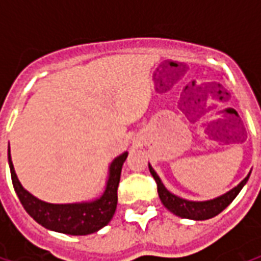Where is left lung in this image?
Listing matches in <instances>:
<instances>
[{"instance_id": "obj_1", "label": "left lung", "mask_w": 261, "mask_h": 261, "mask_svg": "<svg viewBox=\"0 0 261 261\" xmlns=\"http://www.w3.org/2000/svg\"><path fill=\"white\" fill-rule=\"evenodd\" d=\"M149 172L158 185V194L161 201L165 207L169 210L170 213H173L180 218L194 219V221H204V219H210L218 215L219 213H222L225 208L229 205L230 202L235 200V197L239 194L243 186L246 185V181L249 180L250 173L243 179V180L233 187L232 190L228 193H225L222 196L213 198V200H207V201H192V200H186L181 197L176 196L173 193H170L166 187L164 186V183L161 180V177L156 175V172L153 170L151 165L148 164Z\"/></svg>"}]
</instances>
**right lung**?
<instances>
[{"label": "right lung", "mask_w": 261, "mask_h": 261, "mask_svg": "<svg viewBox=\"0 0 261 261\" xmlns=\"http://www.w3.org/2000/svg\"><path fill=\"white\" fill-rule=\"evenodd\" d=\"M125 151L112 161L109 166V177L102 196L91 201L71 202V204H51L39 200L23 189L15 173L8 147V164L11 177L16 196L26 213L46 229L67 233V235H89L102 229L113 218L117 207V187H119L121 168L127 159Z\"/></svg>", "instance_id": "right-lung-1"}]
</instances>
